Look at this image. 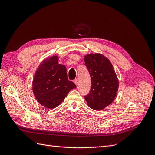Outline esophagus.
I'll return each instance as SVG.
<instances>
[{"mask_svg":"<svg viewBox=\"0 0 155 155\" xmlns=\"http://www.w3.org/2000/svg\"><path fill=\"white\" fill-rule=\"evenodd\" d=\"M73 82H74L76 85H78V78H76V79H75L74 80H73Z\"/></svg>","mask_w":155,"mask_h":155,"instance_id":"obj_1","label":"esophagus"}]
</instances>
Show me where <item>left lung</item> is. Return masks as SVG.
Listing matches in <instances>:
<instances>
[{
  "mask_svg": "<svg viewBox=\"0 0 155 155\" xmlns=\"http://www.w3.org/2000/svg\"><path fill=\"white\" fill-rule=\"evenodd\" d=\"M91 79V91L85 99L91 109L101 110L109 105L116 96L119 82L110 61L101 54H90L84 58Z\"/></svg>",
  "mask_w": 155,
  "mask_h": 155,
  "instance_id": "1",
  "label": "left lung"
}]
</instances>
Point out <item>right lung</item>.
Segmentation results:
<instances>
[{
    "label": "right lung",
    "instance_id": "obj_1",
    "mask_svg": "<svg viewBox=\"0 0 155 155\" xmlns=\"http://www.w3.org/2000/svg\"><path fill=\"white\" fill-rule=\"evenodd\" d=\"M76 85L68 80L67 68L58 64V57L45 60L38 67L32 82V89L39 104L48 109L59 105Z\"/></svg>",
    "mask_w": 155,
    "mask_h": 155
}]
</instances>
